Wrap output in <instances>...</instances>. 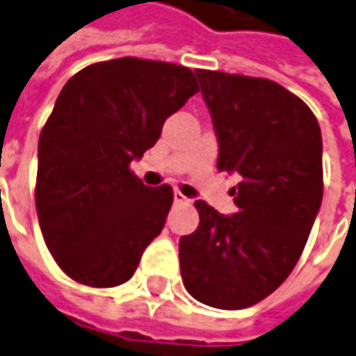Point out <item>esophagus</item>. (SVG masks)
<instances>
[{
  "label": "esophagus",
  "instance_id": "34e87169",
  "mask_svg": "<svg viewBox=\"0 0 356 356\" xmlns=\"http://www.w3.org/2000/svg\"><path fill=\"white\" fill-rule=\"evenodd\" d=\"M174 202H176V204H186L188 197H186L180 190H176V192H174Z\"/></svg>",
  "mask_w": 356,
  "mask_h": 356
}]
</instances>
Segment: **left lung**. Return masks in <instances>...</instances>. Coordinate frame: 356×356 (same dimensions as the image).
<instances>
[{
  "instance_id": "obj_1",
  "label": "left lung",
  "mask_w": 356,
  "mask_h": 356,
  "mask_svg": "<svg viewBox=\"0 0 356 356\" xmlns=\"http://www.w3.org/2000/svg\"><path fill=\"white\" fill-rule=\"evenodd\" d=\"M213 119L221 172L237 213L195 202L200 225L180 239V273L197 302L243 309L270 296L294 270L323 197L321 131L312 109L280 83L195 70Z\"/></svg>"
}]
</instances>
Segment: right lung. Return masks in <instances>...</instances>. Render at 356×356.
I'll return each instance as SVG.
<instances>
[{
  "label": "right lung",
  "instance_id": "obj_1",
  "mask_svg": "<svg viewBox=\"0 0 356 356\" xmlns=\"http://www.w3.org/2000/svg\"><path fill=\"white\" fill-rule=\"evenodd\" d=\"M195 92L190 68L135 56L90 64L62 88L40 131L35 206L50 254L72 280L127 282L161 235L172 188H149L129 166Z\"/></svg>",
  "mask_w": 356,
  "mask_h": 356
}]
</instances>
